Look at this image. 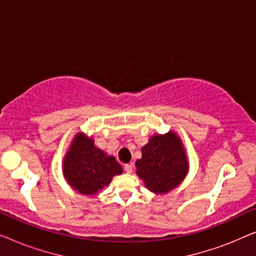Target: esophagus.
<instances>
[{"instance_id":"esophagus-1","label":"esophagus","mask_w":256,"mask_h":256,"mask_svg":"<svg viewBox=\"0 0 256 256\" xmlns=\"http://www.w3.org/2000/svg\"><path fill=\"white\" fill-rule=\"evenodd\" d=\"M124 171L127 174H132V164H124Z\"/></svg>"}]
</instances>
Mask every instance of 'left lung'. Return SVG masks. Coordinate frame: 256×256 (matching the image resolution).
<instances>
[{"mask_svg": "<svg viewBox=\"0 0 256 256\" xmlns=\"http://www.w3.org/2000/svg\"><path fill=\"white\" fill-rule=\"evenodd\" d=\"M136 174L155 194H166L184 180L188 160L180 140L174 132L156 135L142 148Z\"/></svg>", "mask_w": 256, "mask_h": 256, "instance_id": "obj_1", "label": "left lung"}]
</instances>
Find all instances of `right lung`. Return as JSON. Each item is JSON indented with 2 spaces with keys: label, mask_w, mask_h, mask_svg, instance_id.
<instances>
[{
  "label": "right lung",
  "mask_w": 256,
  "mask_h": 256,
  "mask_svg": "<svg viewBox=\"0 0 256 256\" xmlns=\"http://www.w3.org/2000/svg\"><path fill=\"white\" fill-rule=\"evenodd\" d=\"M62 172L70 185L82 194H94L107 186L122 168L113 156L96 148L92 138L78 134L64 158Z\"/></svg>",
  "instance_id": "right-lung-1"
}]
</instances>
